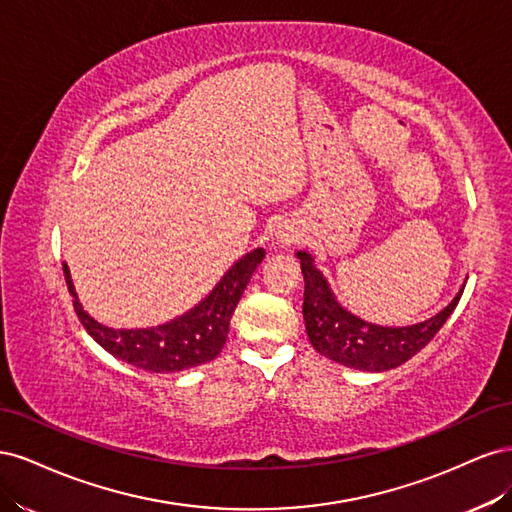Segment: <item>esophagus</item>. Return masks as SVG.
I'll list each match as a JSON object with an SVG mask.
<instances>
[{"label": "esophagus", "mask_w": 512, "mask_h": 512, "mask_svg": "<svg viewBox=\"0 0 512 512\" xmlns=\"http://www.w3.org/2000/svg\"><path fill=\"white\" fill-rule=\"evenodd\" d=\"M275 239H277V243H280L282 247H288V245H292V243H297V241H299V235H297V232H294L292 228L282 226L280 230L275 232Z\"/></svg>", "instance_id": "1"}]
</instances>
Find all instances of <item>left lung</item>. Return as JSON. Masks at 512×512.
I'll return each mask as SVG.
<instances>
[{"label":"left lung","mask_w":512,"mask_h":512,"mask_svg":"<svg viewBox=\"0 0 512 512\" xmlns=\"http://www.w3.org/2000/svg\"><path fill=\"white\" fill-rule=\"evenodd\" d=\"M294 256L301 262L305 280L303 318L309 342L327 359L361 371H389L412 359L442 329L463 292L461 286L455 299L436 316L406 327H389L356 316L339 303L312 254L299 250Z\"/></svg>","instance_id":"8db88e82"}]
</instances>
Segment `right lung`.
I'll return each mask as SVG.
<instances>
[{"mask_svg":"<svg viewBox=\"0 0 512 512\" xmlns=\"http://www.w3.org/2000/svg\"><path fill=\"white\" fill-rule=\"evenodd\" d=\"M262 258H265L262 247L247 252L222 275V280L203 301L175 320L147 329H113L98 322L83 309L68 265H64V275L76 316L108 354L153 374H177L213 361L220 354L228 337L230 318Z\"/></svg>","mask_w":512,"mask_h":512,"instance_id":"obj_1","label":"right lung"}]
</instances>
